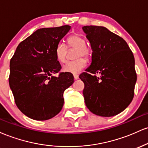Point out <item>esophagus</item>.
<instances>
[{
	"mask_svg": "<svg viewBox=\"0 0 148 148\" xmlns=\"http://www.w3.org/2000/svg\"><path fill=\"white\" fill-rule=\"evenodd\" d=\"M74 80L79 79V75L78 74H74Z\"/></svg>",
	"mask_w": 148,
	"mask_h": 148,
	"instance_id": "34e87169",
	"label": "esophagus"
}]
</instances>
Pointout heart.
Segmentation results:
<instances>
[{
	"instance_id": "heart-1",
	"label": "heart",
	"mask_w": 148,
	"mask_h": 148,
	"mask_svg": "<svg viewBox=\"0 0 148 148\" xmlns=\"http://www.w3.org/2000/svg\"><path fill=\"white\" fill-rule=\"evenodd\" d=\"M67 47L69 49H76L75 58L77 60L68 62L62 67L64 72L70 74H77L81 72L87 64L86 60H89L92 56V49L90 46L88 45L84 37L79 35H73L67 39ZM67 47L62 42L57 45L55 50V54L57 60L60 62H66L67 56ZM84 57L85 59L82 58Z\"/></svg>"
}]
</instances>
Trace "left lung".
<instances>
[{
    "label": "left lung",
    "mask_w": 148,
    "mask_h": 148,
    "mask_svg": "<svg viewBox=\"0 0 148 148\" xmlns=\"http://www.w3.org/2000/svg\"><path fill=\"white\" fill-rule=\"evenodd\" d=\"M83 30L92 49L91 64L79 76L85 103L94 114L114 116L134 98L137 76L133 53L123 38L105 27L85 25Z\"/></svg>",
    "instance_id": "1"
}]
</instances>
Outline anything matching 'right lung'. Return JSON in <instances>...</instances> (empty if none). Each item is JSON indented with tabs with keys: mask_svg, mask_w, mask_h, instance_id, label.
Returning <instances> with one entry per match:
<instances>
[{
	"mask_svg": "<svg viewBox=\"0 0 148 148\" xmlns=\"http://www.w3.org/2000/svg\"><path fill=\"white\" fill-rule=\"evenodd\" d=\"M70 28L38 29L18 45L10 60V87L16 106L28 118L49 120L63 106V92L74 83V76L60 72L55 50Z\"/></svg>",
	"mask_w": 148,
	"mask_h": 148,
	"instance_id": "1",
	"label": "right lung"
}]
</instances>
